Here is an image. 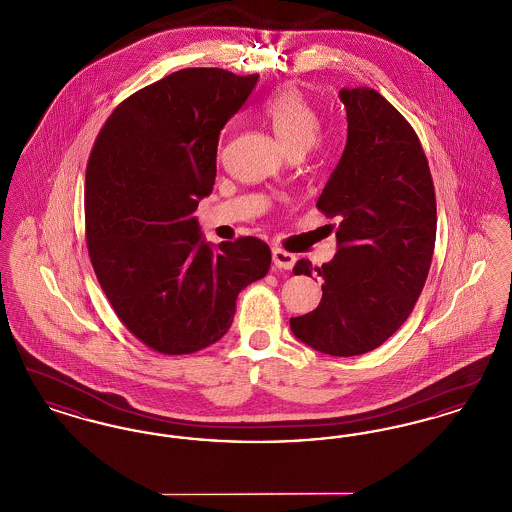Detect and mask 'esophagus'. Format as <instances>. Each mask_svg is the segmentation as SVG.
Masks as SVG:
<instances>
[{"label": "esophagus", "mask_w": 512, "mask_h": 512, "mask_svg": "<svg viewBox=\"0 0 512 512\" xmlns=\"http://www.w3.org/2000/svg\"><path fill=\"white\" fill-rule=\"evenodd\" d=\"M272 263L278 268L290 270V268H293V265H295V255L288 253L286 249L274 247V249H272Z\"/></svg>", "instance_id": "34e87169"}]
</instances>
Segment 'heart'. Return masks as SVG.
Returning <instances> with one entry per match:
<instances>
[{
    "instance_id": "1",
    "label": "heart",
    "mask_w": 512,
    "mask_h": 512,
    "mask_svg": "<svg viewBox=\"0 0 512 512\" xmlns=\"http://www.w3.org/2000/svg\"><path fill=\"white\" fill-rule=\"evenodd\" d=\"M261 115L288 153H305L318 140L320 113L295 86H284L263 99Z\"/></svg>"
}]
</instances>
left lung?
<instances>
[{
	"label": "left lung",
	"instance_id": "obj_1",
	"mask_svg": "<svg viewBox=\"0 0 512 512\" xmlns=\"http://www.w3.org/2000/svg\"><path fill=\"white\" fill-rule=\"evenodd\" d=\"M347 144L318 197L340 217L336 257L315 267L324 280L313 313L290 318L293 336L334 357L363 355L413 313L436 245V192L409 121L372 88L341 90ZM293 274H313L309 259Z\"/></svg>",
	"mask_w": 512,
	"mask_h": 512
}]
</instances>
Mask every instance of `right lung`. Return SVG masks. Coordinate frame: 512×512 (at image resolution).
<instances>
[{
	"label": "right lung",
	"instance_id": "obj_1",
	"mask_svg": "<svg viewBox=\"0 0 512 512\" xmlns=\"http://www.w3.org/2000/svg\"><path fill=\"white\" fill-rule=\"evenodd\" d=\"M259 74L182 69L121 101L86 165V245L126 330L163 355L219 341L238 293L267 276L270 247L244 236L211 247L194 215L217 176L220 130Z\"/></svg>",
	"mask_w": 512,
	"mask_h": 512
}]
</instances>
